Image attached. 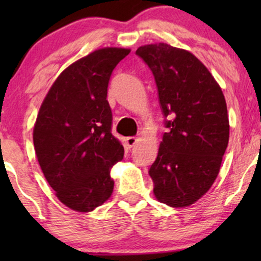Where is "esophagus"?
Listing matches in <instances>:
<instances>
[{
  "label": "esophagus",
  "mask_w": 261,
  "mask_h": 261,
  "mask_svg": "<svg viewBox=\"0 0 261 261\" xmlns=\"http://www.w3.org/2000/svg\"><path fill=\"white\" fill-rule=\"evenodd\" d=\"M137 141H138V139L135 138V137H128V138L126 139V145H127L129 148H132L135 144H137Z\"/></svg>",
  "instance_id": "34e87169"
}]
</instances>
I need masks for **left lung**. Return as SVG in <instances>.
Masks as SVG:
<instances>
[{"mask_svg": "<svg viewBox=\"0 0 261 261\" xmlns=\"http://www.w3.org/2000/svg\"><path fill=\"white\" fill-rule=\"evenodd\" d=\"M135 53L154 76L169 128L148 171L153 192L173 208L188 206L212 188L219 174L229 140L226 99L192 53L164 42L141 46Z\"/></svg>", "mask_w": 261, "mask_h": 261, "instance_id": "1", "label": "left lung"}]
</instances>
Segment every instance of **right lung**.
<instances>
[{"label": "right lung", "instance_id": "right-lung-1", "mask_svg": "<svg viewBox=\"0 0 261 261\" xmlns=\"http://www.w3.org/2000/svg\"><path fill=\"white\" fill-rule=\"evenodd\" d=\"M129 52L101 48L71 64L39 110L33 130L39 165L59 201L76 212H91L113 192L110 169L124 149L112 134L107 92L113 70Z\"/></svg>", "mask_w": 261, "mask_h": 261}]
</instances>
